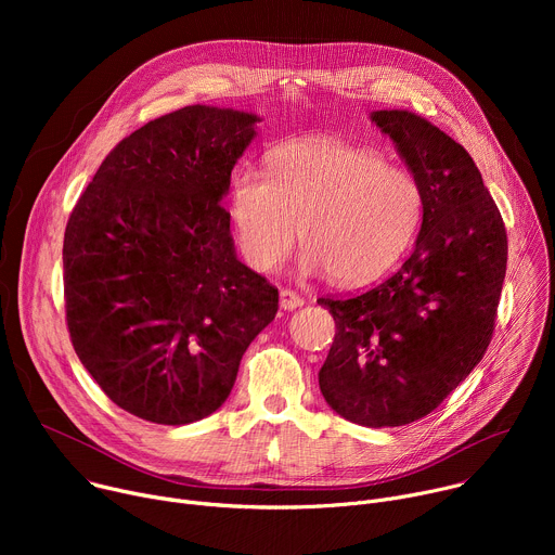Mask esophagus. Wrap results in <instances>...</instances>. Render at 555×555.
Here are the masks:
<instances>
[{"instance_id": "1", "label": "esophagus", "mask_w": 555, "mask_h": 555, "mask_svg": "<svg viewBox=\"0 0 555 555\" xmlns=\"http://www.w3.org/2000/svg\"><path fill=\"white\" fill-rule=\"evenodd\" d=\"M281 307L283 309H296L302 307V298L292 289H281Z\"/></svg>"}]
</instances>
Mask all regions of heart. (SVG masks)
<instances>
[{
    "label": "heart",
    "instance_id": "heart-1",
    "mask_svg": "<svg viewBox=\"0 0 555 555\" xmlns=\"http://www.w3.org/2000/svg\"><path fill=\"white\" fill-rule=\"evenodd\" d=\"M424 212L420 182L371 149L287 142L270 151L268 173L230 180V217L250 268L270 274L305 246V274L336 285L382 276L411 246Z\"/></svg>",
    "mask_w": 555,
    "mask_h": 555
}]
</instances>
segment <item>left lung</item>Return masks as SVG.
<instances>
[{"instance_id":"8db88e82","label":"left lung","mask_w":555,"mask_h":555,"mask_svg":"<svg viewBox=\"0 0 555 555\" xmlns=\"http://www.w3.org/2000/svg\"><path fill=\"white\" fill-rule=\"evenodd\" d=\"M371 120L422 186V230L413 255L377 287L319 298L336 321L319 384L340 417L392 428L433 413L486 356L507 232L459 142L406 109H379Z\"/></svg>"}]
</instances>
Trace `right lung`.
<instances>
[{
  "mask_svg": "<svg viewBox=\"0 0 555 555\" xmlns=\"http://www.w3.org/2000/svg\"><path fill=\"white\" fill-rule=\"evenodd\" d=\"M257 114L189 105L118 142L63 240L74 351L122 411L199 422L230 395L279 289L236 259L221 197Z\"/></svg>",
  "mask_w": 555,
  "mask_h": 555,
  "instance_id": "right-lung-1",
  "label": "right lung"
}]
</instances>
